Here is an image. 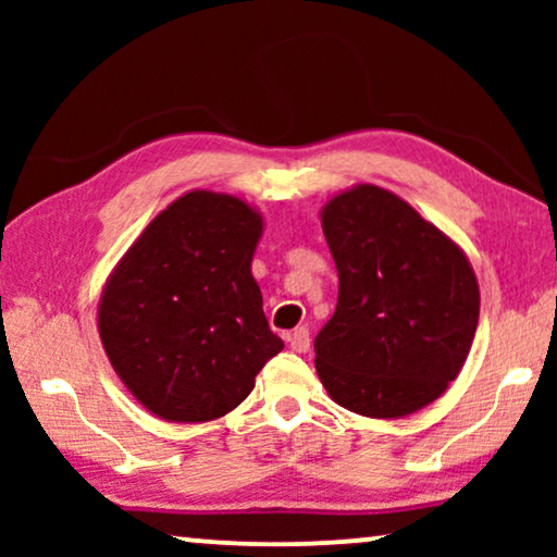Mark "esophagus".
<instances>
[{
    "mask_svg": "<svg viewBox=\"0 0 557 557\" xmlns=\"http://www.w3.org/2000/svg\"><path fill=\"white\" fill-rule=\"evenodd\" d=\"M288 347L294 349V352H307L309 349V330L307 326H299V330H294L288 334Z\"/></svg>",
    "mask_w": 557,
    "mask_h": 557,
    "instance_id": "obj_1",
    "label": "esophagus"
}]
</instances>
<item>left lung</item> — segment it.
<instances>
[{"mask_svg": "<svg viewBox=\"0 0 557 557\" xmlns=\"http://www.w3.org/2000/svg\"><path fill=\"white\" fill-rule=\"evenodd\" d=\"M322 231L339 296L314 339L319 380L352 413H416L456 380L474 342L479 284L467 253L375 185L334 195Z\"/></svg>", "mask_w": 557, "mask_h": 557, "instance_id": "1", "label": "left lung"}]
</instances>
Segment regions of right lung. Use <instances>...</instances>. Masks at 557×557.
Wrapping results in <instances>:
<instances>
[{"label":"right lung","instance_id":"1","mask_svg":"<svg viewBox=\"0 0 557 557\" xmlns=\"http://www.w3.org/2000/svg\"><path fill=\"white\" fill-rule=\"evenodd\" d=\"M263 218L193 189L159 212L106 281L98 334L128 393L172 423L231 413L284 349L250 263Z\"/></svg>","mask_w":557,"mask_h":557}]
</instances>
